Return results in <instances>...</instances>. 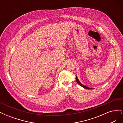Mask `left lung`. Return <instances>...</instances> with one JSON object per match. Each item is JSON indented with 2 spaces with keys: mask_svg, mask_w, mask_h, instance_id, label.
<instances>
[{
  "mask_svg": "<svg viewBox=\"0 0 123 123\" xmlns=\"http://www.w3.org/2000/svg\"><path fill=\"white\" fill-rule=\"evenodd\" d=\"M76 82L77 83V84H79V85H80V86L83 87V88H86V89H93L92 88H89V87H86V86H85L83 85L82 84H81V83L80 82V80H79V79H78V78H77V76H76Z\"/></svg>",
  "mask_w": 123,
  "mask_h": 123,
  "instance_id": "8db88e82",
  "label": "left lung"
}]
</instances>
